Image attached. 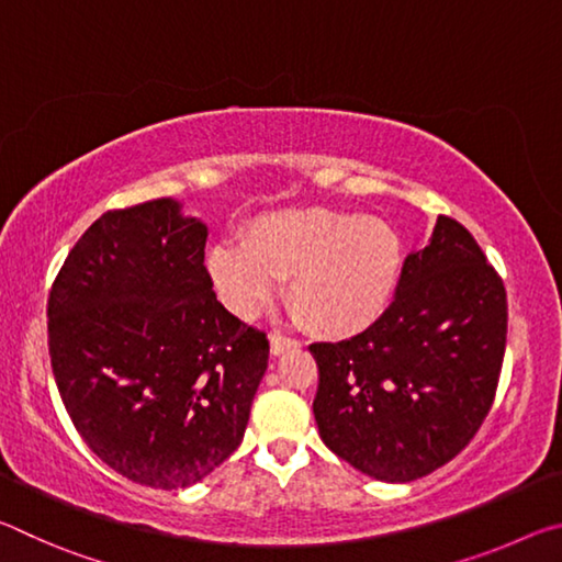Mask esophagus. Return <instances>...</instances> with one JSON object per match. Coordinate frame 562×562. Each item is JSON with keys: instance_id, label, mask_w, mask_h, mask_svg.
<instances>
[{"instance_id": "1", "label": "esophagus", "mask_w": 562, "mask_h": 562, "mask_svg": "<svg viewBox=\"0 0 562 562\" xmlns=\"http://www.w3.org/2000/svg\"><path fill=\"white\" fill-rule=\"evenodd\" d=\"M292 347H297V339L284 337V335H278V331H272V335H270V351H272L274 357L284 355V351L292 349Z\"/></svg>"}]
</instances>
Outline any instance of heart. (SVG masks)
<instances>
[{
	"label": "heart",
	"mask_w": 562,
	"mask_h": 562,
	"mask_svg": "<svg viewBox=\"0 0 562 562\" xmlns=\"http://www.w3.org/2000/svg\"><path fill=\"white\" fill-rule=\"evenodd\" d=\"M404 262L402 237L386 221L329 207L265 213L243 245H221L211 272L227 304L250 315L288 278V304L322 335H351L386 310Z\"/></svg>",
	"instance_id": "b5f03b06"
}]
</instances>
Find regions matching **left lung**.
I'll return each mask as SVG.
<instances>
[{
	"mask_svg": "<svg viewBox=\"0 0 562 562\" xmlns=\"http://www.w3.org/2000/svg\"><path fill=\"white\" fill-rule=\"evenodd\" d=\"M506 331L501 274L461 223L439 215L384 315L351 339L310 345L322 441L376 481L441 469L491 412Z\"/></svg>",
	"mask_w": 562,
	"mask_h": 562,
	"instance_id": "1",
	"label": "left lung"
}]
</instances>
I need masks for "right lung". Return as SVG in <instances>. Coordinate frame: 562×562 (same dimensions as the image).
Wrapping results in <instances>:
<instances>
[{
  "instance_id": "right-lung-1",
  "label": "right lung",
  "mask_w": 562,
  "mask_h": 562,
  "mask_svg": "<svg viewBox=\"0 0 562 562\" xmlns=\"http://www.w3.org/2000/svg\"><path fill=\"white\" fill-rule=\"evenodd\" d=\"M207 227L158 198L103 213L52 284L49 357L89 449L128 481L188 488L245 436L270 341L231 315Z\"/></svg>"
}]
</instances>
